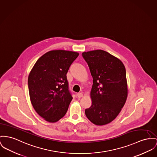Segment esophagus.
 I'll return each mask as SVG.
<instances>
[{
  "label": "esophagus",
  "instance_id": "esophagus-1",
  "mask_svg": "<svg viewBox=\"0 0 157 157\" xmlns=\"http://www.w3.org/2000/svg\"><path fill=\"white\" fill-rule=\"evenodd\" d=\"M77 97H78V98H81L83 96V94H82V93H78V94H77Z\"/></svg>",
  "mask_w": 157,
  "mask_h": 157
}]
</instances>
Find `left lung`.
<instances>
[{
    "label": "left lung",
    "instance_id": "left-lung-1",
    "mask_svg": "<svg viewBox=\"0 0 157 157\" xmlns=\"http://www.w3.org/2000/svg\"><path fill=\"white\" fill-rule=\"evenodd\" d=\"M93 77L92 105L85 109L87 118L102 125L113 121L125 104L128 90L123 63L102 50L82 53Z\"/></svg>",
    "mask_w": 157,
    "mask_h": 157
}]
</instances>
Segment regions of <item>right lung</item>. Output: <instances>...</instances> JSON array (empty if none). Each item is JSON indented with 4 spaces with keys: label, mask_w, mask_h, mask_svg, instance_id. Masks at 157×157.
I'll return each mask as SVG.
<instances>
[{
    "label": "right lung",
    "mask_w": 157,
    "mask_h": 157,
    "mask_svg": "<svg viewBox=\"0 0 157 157\" xmlns=\"http://www.w3.org/2000/svg\"><path fill=\"white\" fill-rule=\"evenodd\" d=\"M79 53L55 50L37 61L28 78L32 105L46 121L55 123L65 115L73 97L69 90L67 73Z\"/></svg>",
    "instance_id": "obj_1"
}]
</instances>
